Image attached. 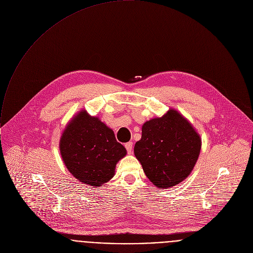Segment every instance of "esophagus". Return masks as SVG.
<instances>
[{"label": "esophagus", "instance_id": "esophagus-1", "mask_svg": "<svg viewBox=\"0 0 253 253\" xmlns=\"http://www.w3.org/2000/svg\"><path fill=\"white\" fill-rule=\"evenodd\" d=\"M125 148L128 152V154H132L133 153V143L132 142H128L125 144Z\"/></svg>", "mask_w": 253, "mask_h": 253}]
</instances>
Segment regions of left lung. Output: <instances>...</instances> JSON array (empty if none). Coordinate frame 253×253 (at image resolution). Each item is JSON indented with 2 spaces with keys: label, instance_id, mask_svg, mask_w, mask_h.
Instances as JSON below:
<instances>
[{
  "label": "left lung",
  "instance_id": "8db88e82",
  "mask_svg": "<svg viewBox=\"0 0 253 253\" xmlns=\"http://www.w3.org/2000/svg\"><path fill=\"white\" fill-rule=\"evenodd\" d=\"M201 150V138L191 123L175 109L144 123L134 154L150 181L169 188L192 171Z\"/></svg>",
  "mask_w": 253,
  "mask_h": 253
}]
</instances>
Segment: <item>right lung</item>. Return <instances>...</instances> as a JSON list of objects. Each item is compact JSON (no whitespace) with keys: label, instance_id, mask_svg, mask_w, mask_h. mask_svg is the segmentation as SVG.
I'll return each instance as SVG.
<instances>
[{"label":"right lung","instance_id":"1","mask_svg":"<svg viewBox=\"0 0 253 253\" xmlns=\"http://www.w3.org/2000/svg\"><path fill=\"white\" fill-rule=\"evenodd\" d=\"M59 147L62 160L74 177L94 187L114 176L116 164L127 154L112 129L85 110L68 123Z\"/></svg>","mask_w":253,"mask_h":253}]
</instances>
